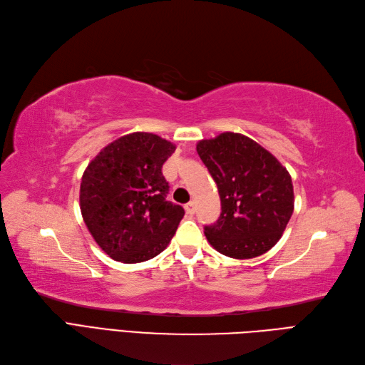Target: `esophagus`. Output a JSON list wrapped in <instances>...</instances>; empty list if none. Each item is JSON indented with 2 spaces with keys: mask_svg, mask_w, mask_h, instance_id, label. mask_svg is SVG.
I'll return each mask as SVG.
<instances>
[{
  "mask_svg": "<svg viewBox=\"0 0 365 365\" xmlns=\"http://www.w3.org/2000/svg\"><path fill=\"white\" fill-rule=\"evenodd\" d=\"M185 212L187 215H190V216H193L195 215V211H196V204L195 202H188V204H185Z\"/></svg>",
  "mask_w": 365,
  "mask_h": 365,
  "instance_id": "obj_1",
  "label": "esophagus"
}]
</instances>
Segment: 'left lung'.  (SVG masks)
<instances>
[{"label": "left lung", "instance_id": "8db88e82", "mask_svg": "<svg viewBox=\"0 0 365 365\" xmlns=\"http://www.w3.org/2000/svg\"><path fill=\"white\" fill-rule=\"evenodd\" d=\"M196 150L217 184L222 204L217 222L204 228L210 245L237 259L266 254L293 215L290 173L267 149L238 133L200 140Z\"/></svg>", "mask_w": 365, "mask_h": 365}]
</instances>
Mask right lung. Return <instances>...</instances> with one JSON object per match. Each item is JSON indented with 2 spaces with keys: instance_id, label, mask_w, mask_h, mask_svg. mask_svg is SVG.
Listing matches in <instances>:
<instances>
[{
  "instance_id": "1",
  "label": "right lung",
  "mask_w": 365,
  "mask_h": 365,
  "mask_svg": "<svg viewBox=\"0 0 365 365\" xmlns=\"http://www.w3.org/2000/svg\"><path fill=\"white\" fill-rule=\"evenodd\" d=\"M175 146L153 133H131L101 149L86 168L80 208L98 246L116 261L142 262L172 240L184 208L166 200L161 168Z\"/></svg>"
}]
</instances>
